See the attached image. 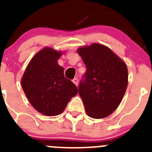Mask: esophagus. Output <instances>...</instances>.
I'll list each match as a JSON object with an SVG mask.
<instances>
[{
	"label": "esophagus",
	"mask_w": 152,
	"mask_h": 152,
	"mask_svg": "<svg viewBox=\"0 0 152 152\" xmlns=\"http://www.w3.org/2000/svg\"><path fill=\"white\" fill-rule=\"evenodd\" d=\"M72 81H73V83L75 84V85L77 86V84H78V79H77V77H75V78L72 80Z\"/></svg>",
	"instance_id": "1"
}]
</instances>
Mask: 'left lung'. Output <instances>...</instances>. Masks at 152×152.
I'll return each mask as SVG.
<instances>
[{
  "instance_id": "1",
  "label": "left lung",
  "mask_w": 152,
  "mask_h": 152,
  "mask_svg": "<svg viewBox=\"0 0 152 152\" xmlns=\"http://www.w3.org/2000/svg\"><path fill=\"white\" fill-rule=\"evenodd\" d=\"M77 52L87 68L78 87L86 113L94 119L107 117L119 107L127 88L126 63L98 43L80 47Z\"/></svg>"
}]
</instances>
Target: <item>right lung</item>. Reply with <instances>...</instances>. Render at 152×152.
Returning <instances> with one entry per match:
<instances>
[{
	"mask_svg": "<svg viewBox=\"0 0 152 152\" xmlns=\"http://www.w3.org/2000/svg\"><path fill=\"white\" fill-rule=\"evenodd\" d=\"M61 52L45 47L35 55L26 68L21 85L29 103L45 116L61 114L77 94L72 81L65 78L58 64Z\"/></svg>",
	"mask_w": 152,
	"mask_h": 152,
	"instance_id": "1",
	"label": "right lung"
}]
</instances>
